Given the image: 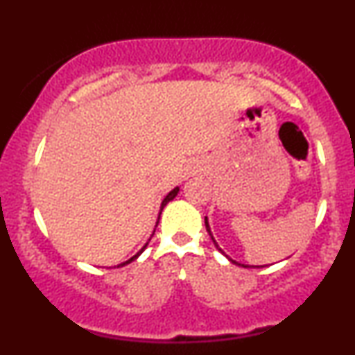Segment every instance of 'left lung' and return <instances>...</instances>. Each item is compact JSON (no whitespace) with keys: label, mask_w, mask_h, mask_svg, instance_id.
<instances>
[{"label":"left lung","mask_w":355,"mask_h":355,"mask_svg":"<svg viewBox=\"0 0 355 355\" xmlns=\"http://www.w3.org/2000/svg\"><path fill=\"white\" fill-rule=\"evenodd\" d=\"M205 227H207V232H209V235H210V237H211V240H214L215 247H217V248H218V250H220V252H222V254H223V250H222V248H220V247L217 245V242H215L214 235H211V232H210V225H209V220H207V217H205ZM229 260H230V262H232V263H235V266H240V267H254V266H245V263H239V262H235V260H232V259H229ZM257 267H259V266H257ZM260 267H262V266H260Z\"/></svg>","instance_id":"8db88e82"}]
</instances>
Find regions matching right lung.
<instances>
[{
  "instance_id": "right-lung-1",
  "label": "right lung",
  "mask_w": 355,
  "mask_h": 355,
  "mask_svg": "<svg viewBox=\"0 0 355 355\" xmlns=\"http://www.w3.org/2000/svg\"><path fill=\"white\" fill-rule=\"evenodd\" d=\"M177 193H178V187H175V189H173L172 191H170V193H168V195H166V197L164 198V202H162V207H160V214H162V210H164V207L166 205V203H168L170 200H173V198H175V197H177ZM158 220H160V215H158ZM152 237H153V235H152ZM146 245H148V242H146V243H145V245H144V248H141V250H140V252H138V254H135V255H133V257H132V259H128V260H126V262H123V263H120V266H118V267H123V266H126V263L133 262V260H135V259H137V257H138V255H140V254H141V252H144V250H145V248H146Z\"/></svg>"
}]
</instances>
